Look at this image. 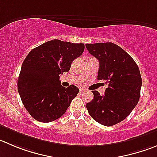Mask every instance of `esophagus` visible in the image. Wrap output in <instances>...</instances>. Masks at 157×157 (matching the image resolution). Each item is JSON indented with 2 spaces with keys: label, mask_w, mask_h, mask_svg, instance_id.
I'll use <instances>...</instances> for the list:
<instances>
[{
  "label": "esophagus",
  "mask_w": 157,
  "mask_h": 157,
  "mask_svg": "<svg viewBox=\"0 0 157 157\" xmlns=\"http://www.w3.org/2000/svg\"><path fill=\"white\" fill-rule=\"evenodd\" d=\"M83 92H84V89L80 88V93L82 94V93H83Z\"/></svg>",
  "instance_id": "esophagus-1"
}]
</instances>
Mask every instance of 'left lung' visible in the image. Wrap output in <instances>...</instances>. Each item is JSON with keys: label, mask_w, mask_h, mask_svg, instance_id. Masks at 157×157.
I'll list each match as a JSON object with an SVG mask.
<instances>
[{"label": "left lung", "mask_w": 157, "mask_h": 157, "mask_svg": "<svg viewBox=\"0 0 157 157\" xmlns=\"http://www.w3.org/2000/svg\"><path fill=\"white\" fill-rule=\"evenodd\" d=\"M92 56L98 59V79L108 83L105 95L92 90L94 99L87 109L96 121L112 125L125 119L138 104L142 78L138 66L131 56L112 42L86 44Z\"/></svg>", "instance_id": "left-lung-1"}]
</instances>
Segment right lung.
<instances>
[{
  "label": "right lung",
  "instance_id": "obj_1",
  "mask_svg": "<svg viewBox=\"0 0 157 157\" xmlns=\"http://www.w3.org/2000/svg\"><path fill=\"white\" fill-rule=\"evenodd\" d=\"M83 50V43L53 39L28 54L17 79V90L32 118L50 122L65 113L79 89L74 85L63 87L59 74L68 72L72 62Z\"/></svg>",
  "mask_w": 157,
  "mask_h": 157
}]
</instances>
